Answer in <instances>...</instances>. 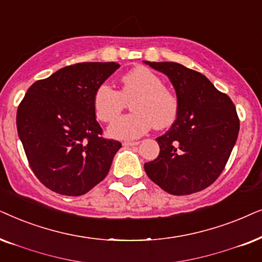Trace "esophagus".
Segmentation results:
<instances>
[{
	"label": "esophagus",
	"mask_w": 262,
	"mask_h": 262,
	"mask_svg": "<svg viewBox=\"0 0 262 262\" xmlns=\"http://www.w3.org/2000/svg\"><path fill=\"white\" fill-rule=\"evenodd\" d=\"M140 142L139 141H123V146H135V145H139Z\"/></svg>",
	"instance_id": "34e87169"
}]
</instances>
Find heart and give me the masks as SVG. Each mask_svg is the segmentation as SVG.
<instances>
[{
  "instance_id": "heart-1",
  "label": "heart",
  "mask_w": 262,
  "mask_h": 262,
  "mask_svg": "<svg viewBox=\"0 0 262 262\" xmlns=\"http://www.w3.org/2000/svg\"><path fill=\"white\" fill-rule=\"evenodd\" d=\"M130 103L133 113L117 118L109 127L113 138L130 140L140 138L152 127L165 129L179 116L180 102L175 92L164 86L156 73L146 67H137L122 75L120 91L107 83L97 87L93 109L98 120L114 121Z\"/></svg>"
}]
</instances>
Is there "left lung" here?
I'll use <instances>...</instances> for the list:
<instances>
[{
  "mask_svg": "<svg viewBox=\"0 0 262 262\" xmlns=\"http://www.w3.org/2000/svg\"><path fill=\"white\" fill-rule=\"evenodd\" d=\"M169 76L180 102L171 128L156 139L159 155L145 163L153 182L172 195L210 187L228 163L239 130L232 100L206 76L176 62H148Z\"/></svg>",
  "mask_w": 262,
  "mask_h": 262,
  "instance_id": "left-lung-1",
  "label": "left lung"
}]
</instances>
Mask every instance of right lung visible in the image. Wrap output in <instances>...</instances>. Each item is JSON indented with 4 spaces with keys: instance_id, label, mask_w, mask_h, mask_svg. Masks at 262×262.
Here are the masks:
<instances>
[{
    "instance_id": "obj_1",
    "label": "right lung",
    "mask_w": 262,
    "mask_h": 262,
    "mask_svg": "<svg viewBox=\"0 0 262 262\" xmlns=\"http://www.w3.org/2000/svg\"><path fill=\"white\" fill-rule=\"evenodd\" d=\"M120 64L83 62L61 68L27 90L17 134L38 180L55 193L86 194L109 172L121 142L103 138L93 95Z\"/></svg>"
}]
</instances>
